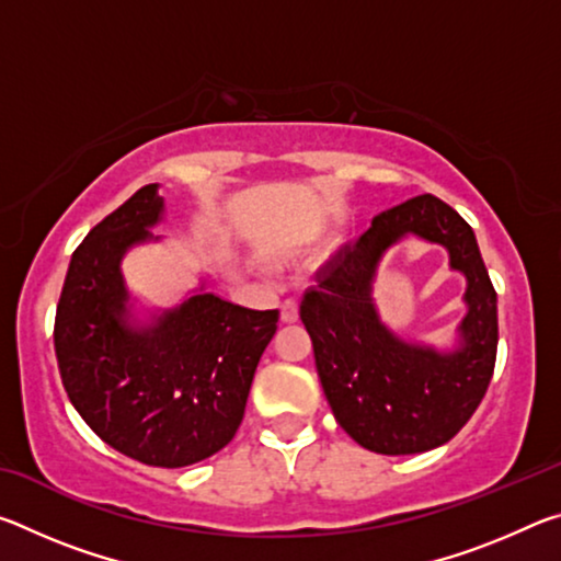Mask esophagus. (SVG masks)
<instances>
[{
  "label": "esophagus",
  "mask_w": 561,
  "mask_h": 561,
  "mask_svg": "<svg viewBox=\"0 0 561 561\" xmlns=\"http://www.w3.org/2000/svg\"><path fill=\"white\" fill-rule=\"evenodd\" d=\"M299 319V304L297 299H284L282 301V321H287V324H294V321Z\"/></svg>",
  "instance_id": "obj_1"
}]
</instances>
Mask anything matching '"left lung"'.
I'll use <instances>...</instances> for the list:
<instances>
[{"instance_id": "1", "label": "left lung", "mask_w": 561, "mask_h": 561, "mask_svg": "<svg viewBox=\"0 0 561 561\" xmlns=\"http://www.w3.org/2000/svg\"><path fill=\"white\" fill-rule=\"evenodd\" d=\"M408 233L443 243L451 268L466 274L469 311L458 350L411 345L377 317V264ZM299 317L339 425L360 448L381 455H413L448 443L470 421L495 371V287L472 227L435 195H417L376 215L371 227L317 274Z\"/></svg>"}]
</instances>
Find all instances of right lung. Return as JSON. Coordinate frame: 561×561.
I'll list each match as a JSON object with an SVG mask.
<instances>
[{"mask_svg":"<svg viewBox=\"0 0 561 561\" xmlns=\"http://www.w3.org/2000/svg\"><path fill=\"white\" fill-rule=\"evenodd\" d=\"M163 210L158 185L140 187L76 247L54 348L69 401L103 443L153 468H185L234 438L279 311L201 287L148 324L136 321L121 260L160 240L150 227Z\"/></svg>","mask_w":561,"mask_h":561,"instance_id":"1","label":"right lung"}]
</instances>
